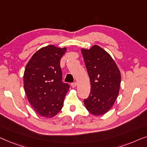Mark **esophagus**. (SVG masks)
Here are the masks:
<instances>
[{
    "mask_svg": "<svg viewBox=\"0 0 147 147\" xmlns=\"http://www.w3.org/2000/svg\"><path fill=\"white\" fill-rule=\"evenodd\" d=\"M76 82H73V83H71V86L73 88H74V87H76Z\"/></svg>",
    "mask_w": 147,
    "mask_h": 147,
    "instance_id": "1",
    "label": "esophagus"
}]
</instances>
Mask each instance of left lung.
Here are the masks:
<instances>
[{
	"mask_svg": "<svg viewBox=\"0 0 147 147\" xmlns=\"http://www.w3.org/2000/svg\"><path fill=\"white\" fill-rule=\"evenodd\" d=\"M81 52L91 85L84 105L92 115H104L112 108L119 94L121 73L111 55L101 47L94 45L88 50L82 49Z\"/></svg>",
	"mask_w": 147,
	"mask_h": 147,
	"instance_id": "left-lung-1",
	"label": "left lung"
}]
</instances>
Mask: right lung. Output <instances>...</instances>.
Listing matches in <instances>:
<instances>
[{
    "label": "right lung",
    "mask_w": 147,
    "mask_h": 147,
    "mask_svg": "<svg viewBox=\"0 0 147 147\" xmlns=\"http://www.w3.org/2000/svg\"><path fill=\"white\" fill-rule=\"evenodd\" d=\"M67 48L49 45L39 49L28 62L24 88L28 102L41 117L52 118L63 108L69 84L62 81L60 61Z\"/></svg>",
    "instance_id": "add662e5"
}]
</instances>
